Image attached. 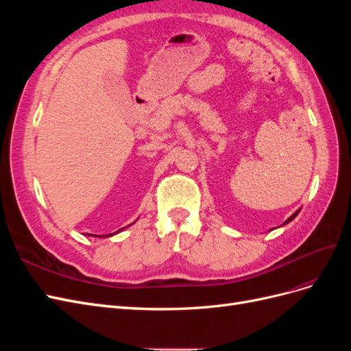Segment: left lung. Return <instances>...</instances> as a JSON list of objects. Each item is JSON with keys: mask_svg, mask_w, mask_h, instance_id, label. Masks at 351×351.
<instances>
[{"mask_svg": "<svg viewBox=\"0 0 351 351\" xmlns=\"http://www.w3.org/2000/svg\"><path fill=\"white\" fill-rule=\"evenodd\" d=\"M299 212H300V209H297V210L294 212V214H293V215H291V217H290L289 219H287V221L284 222V224H282V226H285V224H289V222H290V221H293V219H294V218H295L297 215H299Z\"/></svg>", "mask_w": 351, "mask_h": 351, "instance_id": "8db88e82", "label": "left lung"}]
</instances>
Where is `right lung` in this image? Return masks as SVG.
I'll use <instances>...</instances> for the list:
<instances>
[{
  "label": "right lung",
  "mask_w": 351,
  "mask_h": 351,
  "mask_svg": "<svg viewBox=\"0 0 351 351\" xmlns=\"http://www.w3.org/2000/svg\"><path fill=\"white\" fill-rule=\"evenodd\" d=\"M130 226H132V224H130ZM130 226H129V227H130ZM123 230H125V228H121V230H119V231L111 232V234H107V236H95V234H93V236H92V234H89V236H92V237H101V239H102V237H104V239H105V237H112L114 234H119V232H120V231H123Z\"/></svg>",
  "instance_id": "1"
}]
</instances>
